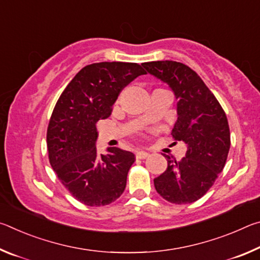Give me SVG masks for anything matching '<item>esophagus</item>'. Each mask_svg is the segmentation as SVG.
Returning <instances> with one entry per match:
<instances>
[{
  "mask_svg": "<svg viewBox=\"0 0 260 260\" xmlns=\"http://www.w3.org/2000/svg\"><path fill=\"white\" fill-rule=\"evenodd\" d=\"M149 156V153L146 152V151H138L135 153V157L138 158V159H146V158Z\"/></svg>",
  "mask_w": 260,
  "mask_h": 260,
  "instance_id": "34e87169",
  "label": "esophagus"
}]
</instances>
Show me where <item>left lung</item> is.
Masks as SVG:
<instances>
[{
	"mask_svg": "<svg viewBox=\"0 0 260 260\" xmlns=\"http://www.w3.org/2000/svg\"><path fill=\"white\" fill-rule=\"evenodd\" d=\"M142 65L174 91L178 120L172 136L187 144L186 157L181 160L164 155L167 169L153 179V184L170 203H192L208 192L225 167L231 148L226 113L199 74L187 65L174 60Z\"/></svg>",
	"mask_w": 260,
	"mask_h": 260,
	"instance_id": "left-lung-1",
	"label": "left lung"
}]
</instances>
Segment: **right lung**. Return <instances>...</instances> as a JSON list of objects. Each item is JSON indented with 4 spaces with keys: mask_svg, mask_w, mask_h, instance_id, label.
Returning a JSON list of instances; mask_svg holds the SVG:
<instances>
[{
    "mask_svg": "<svg viewBox=\"0 0 260 260\" xmlns=\"http://www.w3.org/2000/svg\"><path fill=\"white\" fill-rule=\"evenodd\" d=\"M142 74L147 72L138 63L87 65L57 101L47 129L48 156L63 186L82 204H111L125 190L135 157L117 147L99 155L96 124L110 117L120 91Z\"/></svg>",
    "mask_w": 260,
    "mask_h": 260,
    "instance_id": "1",
    "label": "right lung"
}]
</instances>
